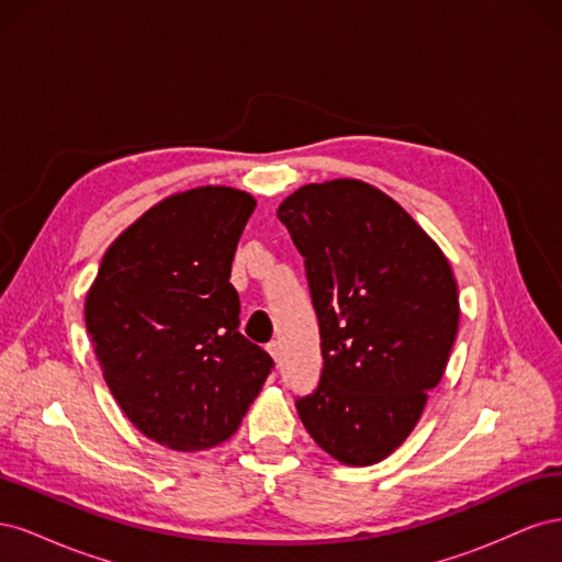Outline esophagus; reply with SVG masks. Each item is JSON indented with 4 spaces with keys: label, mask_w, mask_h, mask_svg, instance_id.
Segmentation results:
<instances>
[{
    "label": "esophagus",
    "mask_w": 562,
    "mask_h": 562,
    "mask_svg": "<svg viewBox=\"0 0 562 562\" xmlns=\"http://www.w3.org/2000/svg\"><path fill=\"white\" fill-rule=\"evenodd\" d=\"M267 351L271 353V359H274L277 366H279V363H281V345H279V342H269V345H267Z\"/></svg>",
    "instance_id": "obj_1"
}]
</instances>
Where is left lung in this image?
Segmentation results:
<instances>
[{"label":"left lung","mask_w":562,"mask_h":562,"mask_svg":"<svg viewBox=\"0 0 562 562\" xmlns=\"http://www.w3.org/2000/svg\"><path fill=\"white\" fill-rule=\"evenodd\" d=\"M279 220L307 269L323 370L295 401L337 462L378 464L411 436L459 326L452 267L398 203L361 180L304 184Z\"/></svg>","instance_id":"left-lung-1"}]
</instances>
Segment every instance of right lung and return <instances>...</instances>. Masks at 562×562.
Here are the masks:
<instances>
[{"label":"right lung","instance_id":"obj_1","mask_svg":"<svg viewBox=\"0 0 562 562\" xmlns=\"http://www.w3.org/2000/svg\"><path fill=\"white\" fill-rule=\"evenodd\" d=\"M255 199L196 187L149 209L116 236L87 295V330L124 415L157 443L194 452L227 440L271 356L239 333L229 283Z\"/></svg>","mask_w":562,"mask_h":562}]
</instances>
